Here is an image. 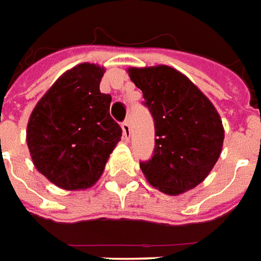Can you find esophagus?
<instances>
[{
    "mask_svg": "<svg viewBox=\"0 0 261 261\" xmlns=\"http://www.w3.org/2000/svg\"><path fill=\"white\" fill-rule=\"evenodd\" d=\"M122 132H123V138L129 140V138H130V125H129V121L122 122Z\"/></svg>",
    "mask_w": 261,
    "mask_h": 261,
    "instance_id": "1",
    "label": "esophagus"
}]
</instances>
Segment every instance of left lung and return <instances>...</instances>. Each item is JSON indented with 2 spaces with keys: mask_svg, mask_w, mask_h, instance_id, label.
<instances>
[{
  "mask_svg": "<svg viewBox=\"0 0 261 261\" xmlns=\"http://www.w3.org/2000/svg\"><path fill=\"white\" fill-rule=\"evenodd\" d=\"M143 92L154 121V150L140 169L151 186L169 195L193 190L221 156V116L198 87L169 66L127 70Z\"/></svg>",
  "mask_w": 261,
  "mask_h": 261,
  "instance_id": "1",
  "label": "left lung"
}]
</instances>
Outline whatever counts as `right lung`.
<instances>
[{
	"mask_svg": "<svg viewBox=\"0 0 261 261\" xmlns=\"http://www.w3.org/2000/svg\"><path fill=\"white\" fill-rule=\"evenodd\" d=\"M105 70L81 63L60 75L31 114L27 143L39 173L63 190L98 181L122 129L110 115L111 95L99 91Z\"/></svg>",
	"mask_w": 261,
	"mask_h": 261,
	"instance_id": "obj_1",
	"label": "right lung"
}]
</instances>
